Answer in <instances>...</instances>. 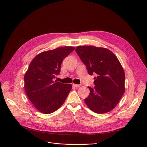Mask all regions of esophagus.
I'll list each match as a JSON object with an SVG mask.
<instances>
[{
    "mask_svg": "<svg viewBox=\"0 0 147 147\" xmlns=\"http://www.w3.org/2000/svg\"><path fill=\"white\" fill-rule=\"evenodd\" d=\"M73 86L75 87H79L81 86L80 84H73Z\"/></svg>",
    "mask_w": 147,
    "mask_h": 147,
    "instance_id": "34e87169",
    "label": "esophagus"
}]
</instances>
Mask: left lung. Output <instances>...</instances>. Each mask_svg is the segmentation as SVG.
Listing matches in <instances>:
<instances>
[{"instance_id":"obj_1","label":"left lung","mask_w":147,"mask_h":147,"mask_svg":"<svg viewBox=\"0 0 147 147\" xmlns=\"http://www.w3.org/2000/svg\"><path fill=\"white\" fill-rule=\"evenodd\" d=\"M76 52L88 74H96L95 86L88 87L84 101L92 111L103 114L113 110L125 92V75L116 56L110 50L94 46H78Z\"/></svg>"}]
</instances>
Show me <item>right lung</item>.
Instances as JSON below:
<instances>
[{"label":"right lung","instance_id":"add662e5","mask_svg":"<svg viewBox=\"0 0 147 147\" xmlns=\"http://www.w3.org/2000/svg\"><path fill=\"white\" fill-rule=\"evenodd\" d=\"M75 48L60 47L37 55L31 61L25 74V90L34 106L44 114L58 110L65 102L72 84L54 81L59 74L63 60Z\"/></svg>","mask_w":147,"mask_h":147}]
</instances>
